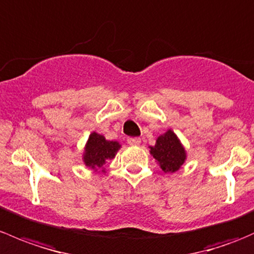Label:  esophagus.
I'll list each match as a JSON object with an SVG mask.
<instances>
[{
	"instance_id": "obj_1",
	"label": "esophagus",
	"mask_w": 254,
	"mask_h": 254,
	"mask_svg": "<svg viewBox=\"0 0 254 254\" xmlns=\"http://www.w3.org/2000/svg\"><path fill=\"white\" fill-rule=\"evenodd\" d=\"M140 142H141L140 137H129L127 139V143H130V145H140Z\"/></svg>"
}]
</instances>
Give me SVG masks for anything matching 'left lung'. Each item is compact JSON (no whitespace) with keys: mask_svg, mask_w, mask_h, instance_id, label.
Listing matches in <instances>:
<instances>
[{"mask_svg":"<svg viewBox=\"0 0 254 254\" xmlns=\"http://www.w3.org/2000/svg\"><path fill=\"white\" fill-rule=\"evenodd\" d=\"M150 153L165 173L177 172L187 160L186 148L171 129L156 139L155 145L150 146Z\"/></svg>","mask_w":254,"mask_h":254,"instance_id":"left-lung-1","label":"left lung"}]
</instances>
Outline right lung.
Instances as JSON below:
<instances>
[{"label": "right lung", "mask_w": 254, "mask_h": 254, "mask_svg": "<svg viewBox=\"0 0 254 254\" xmlns=\"http://www.w3.org/2000/svg\"><path fill=\"white\" fill-rule=\"evenodd\" d=\"M122 145L118 141H109L103 135L93 131L89 135L84 146L82 160L83 163L94 172H106L104 165L108 160H113L120 150Z\"/></svg>", "instance_id": "right-lung-1"}]
</instances>
